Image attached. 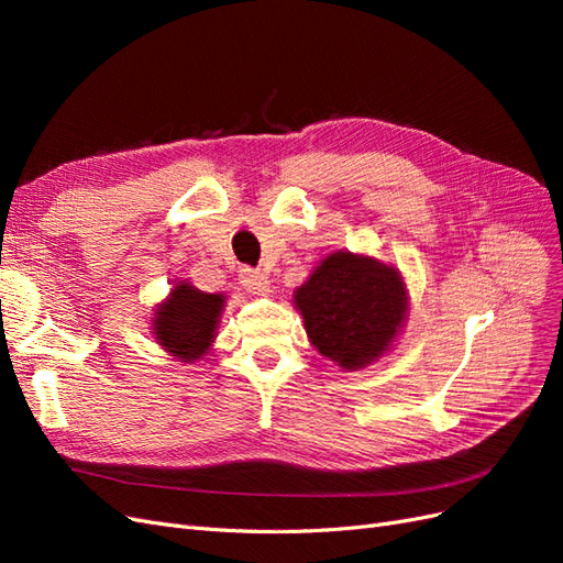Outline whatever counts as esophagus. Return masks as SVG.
I'll return each mask as SVG.
<instances>
[{"label": "esophagus", "instance_id": "1", "mask_svg": "<svg viewBox=\"0 0 563 563\" xmlns=\"http://www.w3.org/2000/svg\"><path fill=\"white\" fill-rule=\"evenodd\" d=\"M242 286L251 294H267L269 291V277L261 269H253V267H242Z\"/></svg>", "mask_w": 563, "mask_h": 563}]
</instances>
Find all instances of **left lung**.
<instances>
[{
  "instance_id": "1",
  "label": "left lung",
  "mask_w": 563,
  "mask_h": 563,
  "mask_svg": "<svg viewBox=\"0 0 563 563\" xmlns=\"http://www.w3.org/2000/svg\"><path fill=\"white\" fill-rule=\"evenodd\" d=\"M312 345L343 368H362L391 345L406 317L395 267L350 251L331 253L296 291Z\"/></svg>"
}]
</instances>
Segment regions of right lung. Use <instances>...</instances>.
<instances>
[{
	"instance_id": "add662e5",
	"label": "right lung",
	"mask_w": 563,
	"mask_h": 563,
	"mask_svg": "<svg viewBox=\"0 0 563 563\" xmlns=\"http://www.w3.org/2000/svg\"><path fill=\"white\" fill-rule=\"evenodd\" d=\"M223 302L225 298L220 294H203L190 284L174 286L168 300L159 305L152 327L157 343L185 364L201 360L213 343Z\"/></svg>"
}]
</instances>
